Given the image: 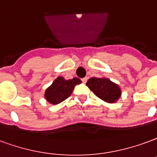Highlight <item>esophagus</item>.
Instances as JSON below:
<instances>
[{
	"instance_id": "esophagus-1",
	"label": "esophagus",
	"mask_w": 157,
	"mask_h": 157,
	"mask_svg": "<svg viewBox=\"0 0 157 157\" xmlns=\"http://www.w3.org/2000/svg\"><path fill=\"white\" fill-rule=\"evenodd\" d=\"M82 82H83V83H86V82H87V78H86V77H84V78H82Z\"/></svg>"
}]
</instances>
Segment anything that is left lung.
<instances>
[{
    "instance_id": "1",
    "label": "left lung",
    "mask_w": 157,
    "mask_h": 157,
    "mask_svg": "<svg viewBox=\"0 0 157 157\" xmlns=\"http://www.w3.org/2000/svg\"><path fill=\"white\" fill-rule=\"evenodd\" d=\"M86 86L96 96L109 103H114L120 98L121 89L114 82L107 78L92 77L86 82Z\"/></svg>"
}]
</instances>
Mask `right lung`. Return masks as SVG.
Returning a JSON list of instances; mask_svg holds the SVG:
<instances>
[{"mask_svg": "<svg viewBox=\"0 0 157 157\" xmlns=\"http://www.w3.org/2000/svg\"><path fill=\"white\" fill-rule=\"evenodd\" d=\"M81 83L82 81L76 77L71 80H66L63 77L59 76L53 82L52 86L46 90L45 98L51 104H59L67 99L72 93L75 86Z\"/></svg>", "mask_w": 157, "mask_h": 157, "instance_id": "1", "label": "right lung"}]
</instances>
